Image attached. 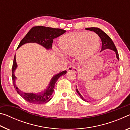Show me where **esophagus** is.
<instances>
[{
	"instance_id": "34e87169",
	"label": "esophagus",
	"mask_w": 130,
	"mask_h": 130,
	"mask_svg": "<svg viewBox=\"0 0 130 130\" xmlns=\"http://www.w3.org/2000/svg\"><path fill=\"white\" fill-rule=\"evenodd\" d=\"M68 69L69 71H74L75 72H77L78 71L77 68H76L75 66L74 65H70L69 67L68 68Z\"/></svg>"
}]
</instances>
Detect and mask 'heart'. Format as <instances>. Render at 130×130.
I'll list each match as a JSON object with an SVG mask.
<instances>
[{
	"instance_id": "1",
	"label": "heart",
	"mask_w": 130,
	"mask_h": 130,
	"mask_svg": "<svg viewBox=\"0 0 130 130\" xmlns=\"http://www.w3.org/2000/svg\"><path fill=\"white\" fill-rule=\"evenodd\" d=\"M59 45L65 54L70 56L77 54L80 60H84L98 51L100 38L93 32H73L61 37L59 39Z\"/></svg>"
}]
</instances>
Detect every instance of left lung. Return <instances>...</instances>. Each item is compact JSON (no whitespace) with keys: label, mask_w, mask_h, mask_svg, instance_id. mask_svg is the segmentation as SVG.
I'll return each instance as SVG.
<instances>
[{"label":"left lung","mask_w":130,"mask_h":130,"mask_svg":"<svg viewBox=\"0 0 130 130\" xmlns=\"http://www.w3.org/2000/svg\"><path fill=\"white\" fill-rule=\"evenodd\" d=\"M85 29L87 30L93 31L96 32V33L99 36L102 42V49H101V51H103V50H104L106 49H109L113 50V51L115 52L116 54V58H117L118 60H119V57L118 50L116 49V48L115 47V45H114L113 41H112L111 38H110V37L108 36L105 32H104L103 30H101L100 28H98V27H89V28H86ZM76 90L77 92V93L79 94V96H80L81 99L84 101H86V100H85L84 98L83 97L81 96V94L79 93L77 88H76Z\"/></svg>","instance_id":"1"}]
</instances>
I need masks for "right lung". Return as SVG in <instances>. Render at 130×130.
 Instances as JSON below:
<instances>
[{"mask_svg": "<svg viewBox=\"0 0 130 130\" xmlns=\"http://www.w3.org/2000/svg\"><path fill=\"white\" fill-rule=\"evenodd\" d=\"M65 32L66 30L61 29V28L47 27L42 26H34L31 28L25 37L22 39L18 48L26 43L35 42L43 46L47 49H52L53 39L60 36L61 35L65 33ZM17 68V64L15 54L12 68V79L14 87L18 93L22 98H23L27 102L36 104H45L49 102L53 96V93L54 87L56 86L58 79L60 78V76L65 75L67 73V70H64V71L60 72V73L55 75L51 80L49 87L44 91L38 93H29L22 92L15 85V81L17 77L14 74V71Z\"/></svg>", "mask_w": 130, "mask_h": 130, "instance_id": "add662e5", "label": "right lung"}]
</instances>
